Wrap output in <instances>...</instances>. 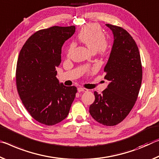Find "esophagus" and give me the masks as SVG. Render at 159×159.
Instances as JSON below:
<instances>
[{"label":"esophagus","instance_id":"obj_1","mask_svg":"<svg viewBox=\"0 0 159 159\" xmlns=\"http://www.w3.org/2000/svg\"><path fill=\"white\" fill-rule=\"evenodd\" d=\"M88 89H85V88H83V87H79L78 88V92H87Z\"/></svg>","mask_w":159,"mask_h":159}]
</instances>
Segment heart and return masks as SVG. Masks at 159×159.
<instances>
[{
	"label": "heart",
	"instance_id": "b5f03b06",
	"mask_svg": "<svg viewBox=\"0 0 159 159\" xmlns=\"http://www.w3.org/2000/svg\"><path fill=\"white\" fill-rule=\"evenodd\" d=\"M78 40L84 43L92 52H96L103 56L108 50V42L106 39L105 34L99 26L89 25L84 27L78 34ZM75 47V43L70 44L67 51V56H70Z\"/></svg>",
	"mask_w": 159,
	"mask_h": 159
}]
</instances>
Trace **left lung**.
Listing matches in <instances>:
<instances>
[{
    "label": "left lung",
    "instance_id": "left-lung-1",
    "mask_svg": "<svg viewBox=\"0 0 159 159\" xmlns=\"http://www.w3.org/2000/svg\"><path fill=\"white\" fill-rule=\"evenodd\" d=\"M113 31L114 43L104 67L109 84L101 93L94 92L89 113L98 123L114 126L128 116L138 97L142 80L141 58L135 41L123 28L106 24Z\"/></svg>",
    "mask_w": 159,
    "mask_h": 159
}]
</instances>
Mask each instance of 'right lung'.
<instances>
[{
	"instance_id": "1",
	"label": "right lung",
	"mask_w": 159,
	"mask_h": 159,
	"mask_svg": "<svg viewBox=\"0 0 159 159\" xmlns=\"http://www.w3.org/2000/svg\"><path fill=\"white\" fill-rule=\"evenodd\" d=\"M75 32L73 25L39 30L20 52L16 67L18 94L31 116L45 125H53L66 118L77 92L75 86L60 84L56 77L62 44Z\"/></svg>"
}]
</instances>
